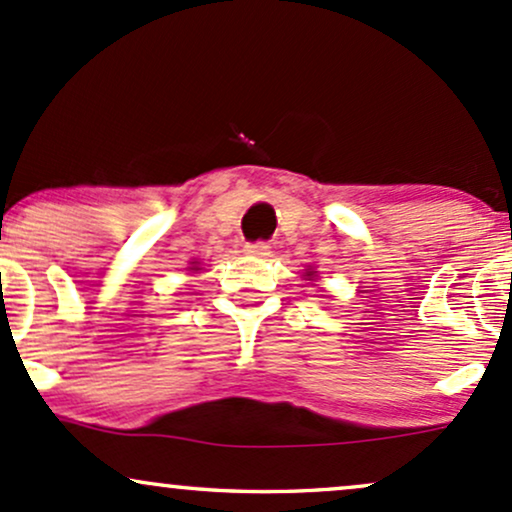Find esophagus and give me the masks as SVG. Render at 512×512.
Instances as JSON below:
<instances>
[{"mask_svg":"<svg viewBox=\"0 0 512 512\" xmlns=\"http://www.w3.org/2000/svg\"><path fill=\"white\" fill-rule=\"evenodd\" d=\"M244 251L254 258H268L270 256V244L268 242H254V244H246Z\"/></svg>","mask_w":512,"mask_h":512,"instance_id":"obj_1","label":"esophagus"}]
</instances>
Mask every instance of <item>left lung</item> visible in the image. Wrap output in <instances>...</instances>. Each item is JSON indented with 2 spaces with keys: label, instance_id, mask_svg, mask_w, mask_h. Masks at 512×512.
<instances>
[{
  "label": "left lung",
  "instance_id": "8db88e82",
  "mask_svg": "<svg viewBox=\"0 0 512 512\" xmlns=\"http://www.w3.org/2000/svg\"><path fill=\"white\" fill-rule=\"evenodd\" d=\"M309 275H311V273H309Z\"/></svg>",
  "mask_w": 512,
  "mask_h": 512
}]
</instances>
